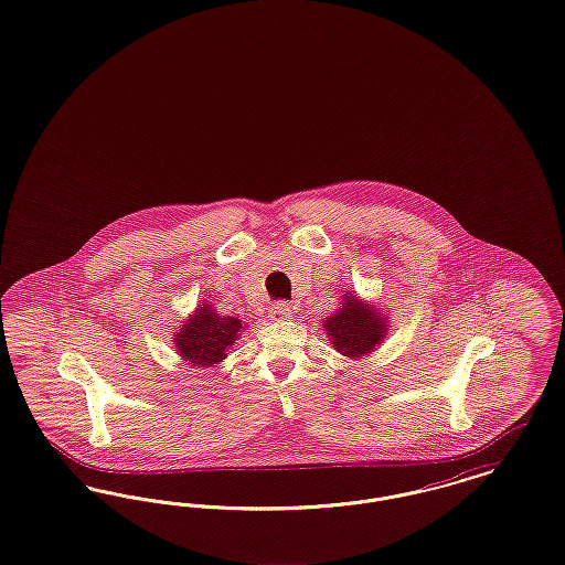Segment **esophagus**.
Masks as SVG:
<instances>
[{
    "instance_id": "esophagus-1",
    "label": "esophagus",
    "mask_w": 565,
    "mask_h": 565,
    "mask_svg": "<svg viewBox=\"0 0 565 565\" xmlns=\"http://www.w3.org/2000/svg\"><path fill=\"white\" fill-rule=\"evenodd\" d=\"M270 322H286V320H292V307L284 300L275 302L269 309Z\"/></svg>"
}]
</instances>
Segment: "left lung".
<instances>
[{
	"instance_id": "1",
	"label": "left lung",
	"mask_w": 565,
	"mask_h": 565,
	"mask_svg": "<svg viewBox=\"0 0 565 565\" xmlns=\"http://www.w3.org/2000/svg\"><path fill=\"white\" fill-rule=\"evenodd\" d=\"M323 328L334 350L360 360L381 345L387 334V320L375 307L351 295L343 296L341 307L330 318H323Z\"/></svg>"
}]
</instances>
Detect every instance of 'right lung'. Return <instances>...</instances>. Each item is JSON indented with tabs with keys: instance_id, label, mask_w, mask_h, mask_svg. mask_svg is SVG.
Returning <instances> with one entry per match:
<instances>
[{
	"instance_id": "1",
	"label": "right lung",
	"mask_w": 565,
	"mask_h": 565,
	"mask_svg": "<svg viewBox=\"0 0 565 565\" xmlns=\"http://www.w3.org/2000/svg\"><path fill=\"white\" fill-rule=\"evenodd\" d=\"M242 330H245L242 320L220 316L210 302H203L180 332L173 334V343L192 366H214L226 358V350L239 339Z\"/></svg>"
}]
</instances>
